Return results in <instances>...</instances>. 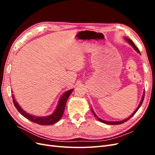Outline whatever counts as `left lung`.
Returning a JSON list of instances; mask_svg holds the SVG:
<instances>
[{
    "instance_id": "obj_1",
    "label": "left lung",
    "mask_w": 155,
    "mask_h": 155,
    "mask_svg": "<svg viewBox=\"0 0 155 155\" xmlns=\"http://www.w3.org/2000/svg\"><path fill=\"white\" fill-rule=\"evenodd\" d=\"M125 39L128 42V43L133 46V47L134 48V49L137 51L138 53H139L140 54V50H138V48L137 47V46H136V45L134 44V43L133 42L131 41L130 39H128V38H127V37H125ZM144 96H145V92H143V96H142V100H141V101L140 102V104H139V105H138V107H137V109H136V110H134V112L133 113L131 114L129 118H127L126 119H125V120H121V121H105V120H101V118H98V117L97 116V115L94 113V110L92 109V113L94 114V116L95 117H96L97 118V119L99 120L100 121H101V122H102V123H104V124H109V125H118V124H123V123H124V122H125V121H127L128 120H129L130 118H132V116H133L134 115V114L136 113V112H137V110H138V109L140 107V106L142 105V103H143V99H144Z\"/></svg>"
}]
</instances>
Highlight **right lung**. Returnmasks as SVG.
Returning a JSON list of instances; mask_svg holds the SVG:
<instances>
[{
  "label": "right lung",
  "instance_id": "obj_1",
  "mask_svg": "<svg viewBox=\"0 0 155 155\" xmlns=\"http://www.w3.org/2000/svg\"><path fill=\"white\" fill-rule=\"evenodd\" d=\"M73 91L74 89H70V90L65 92L59 99L58 106L56 107L54 112L51 114L47 116L41 117L30 114L29 113H28V112H26L25 110L22 109L21 107L15 100L13 94H12V98L14 105H15L17 110L23 116L25 117L26 118L32 121V122L36 123L41 125H52L56 122H58V121L62 118L65 109V105H66L67 104V101Z\"/></svg>",
  "mask_w": 155,
  "mask_h": 155
}]
</instances>
